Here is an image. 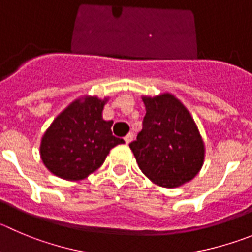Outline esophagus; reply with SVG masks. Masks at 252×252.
<instances>
[{"instance_id": "obj_1", "label": "esophagus", "mask_w": 252, "mask_h": 252, "mask_svg": "<svg viewBox=\"0 0 252 252\" xmlns=\"http://www.w3.org/2000/svg\"><path fill=\"white\" fill-rule=\"evenodd\" d=\"M124 140H126V144H129V143H130L131 140H133V133H128V134H126V137H124Z\"/></svg>"}]
</instances>
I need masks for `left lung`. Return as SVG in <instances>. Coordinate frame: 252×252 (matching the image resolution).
<instances>
[{
  "mask_svg": "<svg viewBox=\"0 0 252 252\" xmlns=\"http://www.w3.org/2000/svg\"><path fill=\"white\" fill-rule=\"evenodd\" d=\"M143 102V128L129 144L140 170L164 188L190 182L203 166L205 152L194 119L169 93L144 97Z\"/></svg>",
  "mask_w": 252,
  "mask_h": 252,
  "instance_id": "obj_1",
  "label": "left lung"
}]
</instances>
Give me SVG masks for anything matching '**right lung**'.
<instances>
[{
    "instance_id": "add662e5",
    "label": "right lung",
    "mask_w": 252,
    "mask_h": 252,
    "mask_svg": "<svg viewBox=\"0 0 252 252\" xmlns=\"http://www.w3.org/2000/svg\"><path fill=\"white\" fill-rule=\"evenodd\" d=\"M107 99L88 97L68 105L53 121L41 142V158L51 173L82 180L104 163L109 150L124 140L112 134V121L102 112Z\"/></svg>"
}]
</instances>
